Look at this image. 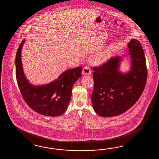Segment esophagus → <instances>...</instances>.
Segmentation results:
<instances>
[{
    "mask_svg": "<svg viewBox=\"0 0 159 159\" xmlns=\"http://www.w3.org/2000/svg\"><path fill=\"white\" fill-rule=\"evenodd\" d=\"M91 71L90 69V68H89L88 66H84V68H83L82 70V75H91Z\"/></svg>",
    "mask_w": 159,
    "mask_h": 159,
    "instance_id": "obj_1",
    "label": "esophagus"
}]
</instances>
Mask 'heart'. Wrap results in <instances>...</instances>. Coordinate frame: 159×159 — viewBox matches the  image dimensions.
<instances>
[{
  "mask_svg": "<svg viewBox=\"0 0 159 159\" xmlns=\"http://www.w3.org/2000/svg\"><path fill=\"white\" fill-rule=\"evenodd\" d=\"M107 54V51H102L95 54L91 57V61L94 63H99L103 61Z\"/></svg>",
  "mask_w": 159,
  "mask_h": 159,
  "instance_id": "heart-1",
  "label": "heart"
}]
</instances>
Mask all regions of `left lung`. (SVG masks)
Listing matches in <instances>:
<instances>
[{"mask_svg":"<svg viewBox=\"0 0 159 159\" xmlns=\"http://www.w3.org/2000/svg\"><path fill=\"white\" fill-rule=\"evenodd\" d=\"M129 53L111 57L99 67L93 68L94 90L91 102L95 112L102 117L120 115L138 101L145 88L147 70L144 51L139 41L127 44ZM129 60L130 69L120 70L123 58Z\"/></svg>","mask_w":159,"mask_h":159,"instance_id":"1","label":"left lung"}]
</instances>
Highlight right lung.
<instances>
[{
    "label": "right lung",
    "instance_id": "add662e5",
    "mask_svg": "<svg viewBox=\"0 0 159 159\" xmlns=\"http://www.w3.org/2000/svg\"><path fill=\"white\" fill-rule=\"evenodd\" d=\"M25 43L22 41L16 55V77L21 94L30 108L41 115L58 116L68 108L71 98L72 88L81 77V66L64 71L56 80L49 84L34 85L24 74L21 50Z\"/></svg>",
    "mask_w": 159,
    "mask_h": 159
}]
</instances>
